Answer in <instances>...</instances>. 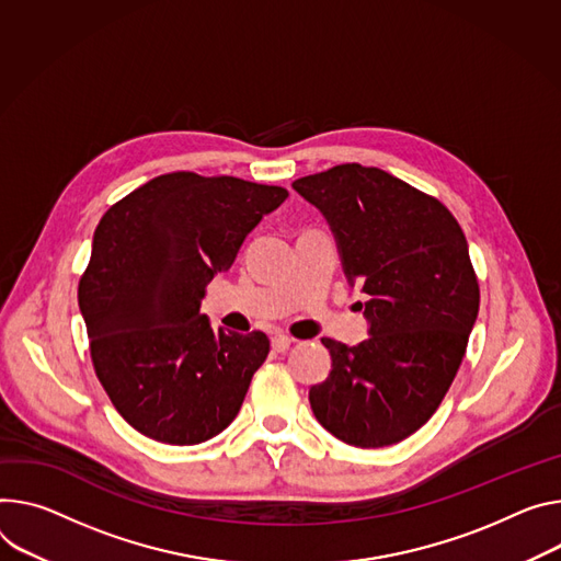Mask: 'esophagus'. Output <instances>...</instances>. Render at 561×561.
Segmentation results:
<instances>
[{"label": "esophagus", "mask_w": 561, "mask_h": 561, "mask_svg": "<svg viewBox=\"0 0 561 561\" xmlns=\"http://www.w3.org/2000/svg\"><path fill=\"white\" fill-rule=\"evenodd\" d=\"M293 342H295V340L288 337L286 333H275V335H273V348H275L277 353H284Z\"/></svg>", "instance_id": "1"}]
</instances>
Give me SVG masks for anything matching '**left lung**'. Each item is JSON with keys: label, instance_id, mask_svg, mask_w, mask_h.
<instances>
[{"label": "left lung", "instance_id": "8db88e82", "mask_svg": "<svg viewBox=\"0 0 561 561\" xmlns=\"http://www.w3.org/2000/svg\"><path fill=\"white\" fill-rule=\"evenodd\" d=\"M293 187L329 221L348 284L369 295L365 342L322 337L333 363L311 410L348 445H393L432 419L466 355L479 313L466 234L438 198L378 168L344 163Z\"/></svg>", "mask_w": 561, "mask_h": 561}]
</instances>
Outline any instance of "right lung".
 <instances>
[{
	"mask_svg": "<svg viewBox=\"0 0 561 561\" xmlns=\"http://www.w3.org/2000/svg\"><path fill=\"white\" fill-rule=\"evenodd\" d=\"M286 196L277 185L172 172L100 219L78 304L95 376L140 434L196 445L239 414L271 342L262 331H215L198 309L213 277Z\"/></svg>",
	"mask_w": 561,
	"mask_h": 561,
	"instance_id": "obj_1",
	"label": "right lung"
}]
</instances>
